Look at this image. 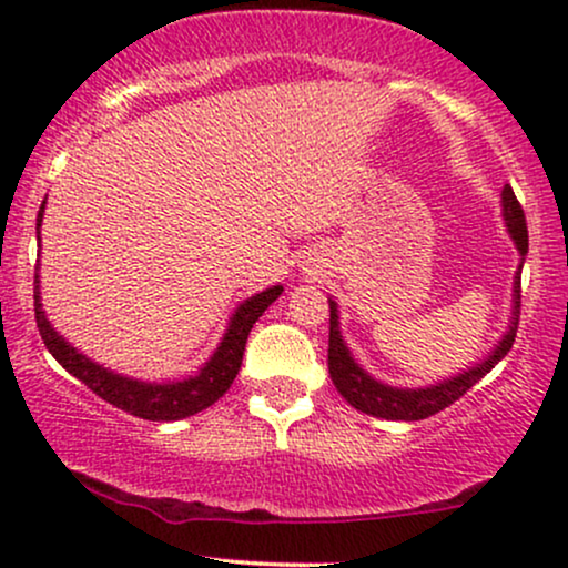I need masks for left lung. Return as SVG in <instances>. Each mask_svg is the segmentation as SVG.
Masks as SVG:
<instances>
[{
  "label": "left lung",
  "instance_id": "1",
  "mask_svg": "<svg viewBox=\"0 0 568 568\" xmlns=\"http://www.w3.org/2000/svg\"><path fill=\"white\" fill-rule=\"evenodd\" d=\"M501 221H505L507 234H510L513 245L518 247L520 262L513 277V306H510V321H507L505 334L494 344L491 352L484 361L473 363L459 374L448 376V379H438L425 387H397V384H387L368 374L361 363L355 361L352 349L347 347L342 336V317H338L336 298H328L331 306V336H328V374L334 379L338 395L349 403L352 408L363 410V414L376 416V419L389 422H419L427 416L438 414L454 400H459L473 384H478L491 371L501 357L507 355L515 342V331H518V315H520V270H524V258L529 253V230H526V216L520 211L518 200H515L513 189H501Z\"/></svg>",
  "mask_w": 568,
  "mask_h": 568
}]
</instances>
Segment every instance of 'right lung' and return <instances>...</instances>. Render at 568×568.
<instances>
[{
    "instance_id": "1",
    "label": "right lung",
    "mask_w": 568,
    "mask_h": 568,
    "mask_svg": "<svg viewBox=\"0 0 568 568\" xmlns=\"http://www.w3.org/2000/svg\"><path fill=\"white\" fill-rule=\"evenodd\" d=\"M44 216V200L39 207L37 216V240H39V226H42ZM283 293V285H272L253 296H247L234 306V312L226 321L224 336L216 344V349L211 352L202 366L194 371L192 376L184 379H168V382H146L135 379V376L116 374V371L101 366L93 357H88L80 352L67 336L58 334L53 323L48 321L42 310V285H39V264L34 275V312H37V328L44 338V347L50 349V355L69 371L71 376H77L82 384H88L98 397H103L112 406L128 410V414L139 416V419L149 422H179L186 416L200 414L207 406L219 400L226 389L232 387L234 376H237L240 363H243V352L247 334H251L253 323L264 315V310Z\"/></svg>"
}]
</instances>
